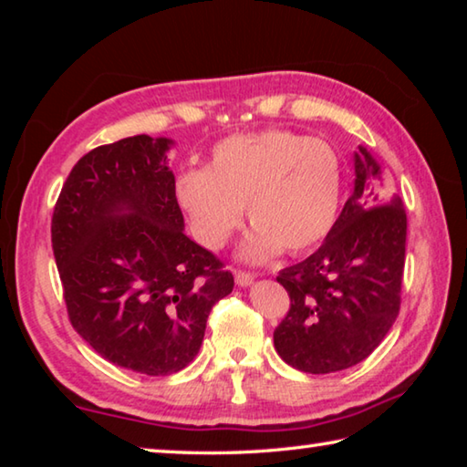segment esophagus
<instances>
[{
  "instance_id": "obj_1",
  "label": "esophagus",
  "mask_w": 467,
  "mask_h": 467,
  "mask_svg": "<svg viewBox=\"0 0 467 467\" xmlns=\"http://www.w3.org/2000/svg\"><path fill=\"white\" fill-rule=\"evenodd\" d=\"M234 280L239 286H249V284L255 280V274L244 272V270H234Z\"/></svg>"
}]
</instances>
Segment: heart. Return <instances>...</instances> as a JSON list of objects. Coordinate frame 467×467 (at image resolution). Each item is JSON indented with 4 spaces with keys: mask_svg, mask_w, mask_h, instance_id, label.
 Here are the masks:
<instances>
[{
    "mask_svg": "<svg viewBox=\"0 0 467 467\" xmlns=\"http://www.w3.org/2000/svg\"><path fill=\"white\" fill-rule=\"evenodd\" d=\"M344 162L334 146L288 130L233 136L214 146L208 169H187L175 183L197 239L223 249L247 208L255 226L243 255L253 262L280 247L298 255L331 233L344 193Z\"/></svg>",
    "mask_w": 467,
    "mask_h": 467,
    "instance_id": "1",
    "label": "heart"
}]
</instances>
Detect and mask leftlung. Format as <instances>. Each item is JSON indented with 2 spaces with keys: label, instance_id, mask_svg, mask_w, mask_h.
Here are the masks:
<instances>
[{
  "label": "left lung",
  "instance_id": "8db88e82",
  "mask_svg": "<svg viewBox=\"0 0 467 467\" xmlns=\"http://www.w3.org/2000/svg\"><path fill=\"white\" fill-rule=\"evenodd\" d=\"M354 192L321 247L284 267L290 309L274 329L280 358L303 373L350 368L381 344L398 319L406 264L404 202L360 148Z\"/></svg>",
  "mask_w": 467,
  "mask_h": 467
}]
</instances>
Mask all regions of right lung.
Instances as JSON below:
<instances>
[{"label": "right lung", "mask_w": 467, "mask_h": 467, "mask_svg": "<svg viewBox=\"0 0 467 467\" xmlns=\"http://www.w3.org/2000/svg\"><path fill=\"white\" fill-rule=\"evenodd\" d=\"M171 140L133 136L74 164L51 218V243L72 327L117 367L179 373L233 274L183 233Z\"/></svg>", "instance_id": "right-lung-1"}]
</instances>
